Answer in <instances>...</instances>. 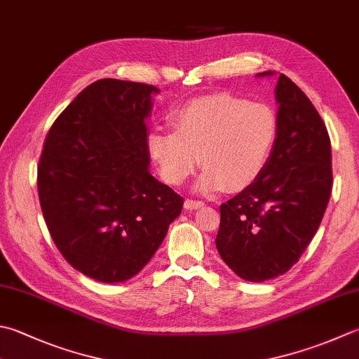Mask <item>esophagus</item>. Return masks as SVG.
I'll list each match as a JSON object with an SVG mask.
<instances>
[{
    "instance_id": "1",
    "label": "esophagus",
    "mask_w": 359,
    "mask_h": 359,
    "mask_svg": "<svg viewBox=\"0 0 359 359\" xmlns=\"http://www.w3.org/2000/svg\"><path fill=\"white\" fill-rule=\"evenodd\" d=\"M203 205H205V203H203L202 201H193V199H187L185 201V208L187 210H199Z\"/></svg>"
}]
</instances>
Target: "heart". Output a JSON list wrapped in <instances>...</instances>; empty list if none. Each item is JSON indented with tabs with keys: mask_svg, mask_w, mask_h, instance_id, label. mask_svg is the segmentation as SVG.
<instances>
[{
	"mask_svg": "<svg viewBox=\"0 0 359 359\" xmlns=\"http://www.w3.org/2000/svg\"><path fill=\"white\" fill-rule=\"evenodd\" d=\"M175 130H152L147 147L161 177L182 185L202 165L196 191L250 187L268 166L278 138L271 105L217 93L185 104L172 116Z\"/></svg>",
	"mask_w": 359,
	"mask_h": 359,
	"instance_id": "obj_1",
	"label": "heart"
}]
</instances>
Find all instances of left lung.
Returning <instances> with one entry per match:
<instances>
[{
  "instance_id": "left-lung-1",
  "label": "left lung",
  "mask_w": 359,
  "mask_h": 359,
  "mask_svg": "<svg viewBox=\"0 0 359 359\" xmlns=\"http://www.w3.org/2000/svg\"><path fill=\"white\" fill-rule=\"evenodd\" d=\"M258 77L273 76L272 72ZM278 138L268 166L221 205L216 248L248 282L283 276L318 231L332 194V143L311 101L290 77L276 86Z\"/></svg>"
}]
</instances>
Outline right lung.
Returning <instances> with one entry per match:
<instances>
[{"label": "right lung", "mask_w": 359, "mask_h": 359, "mask_svg": "<svg viewBox=\"0 0 359 359\" xmlns=\"http://www.w3.org/2000/svg\"><path fill=\"white\" fill-rule=\"evenodd\" d=\"M160 90L101 79L49 129L37 185L63 258L102 283L126 282L163 243L184 199L149 172L147 118Z\"/></svg>", "instance_id": "obj_1"}]
</instances>
